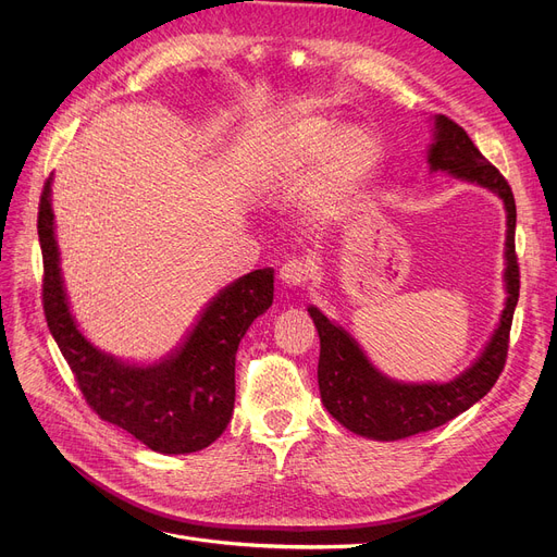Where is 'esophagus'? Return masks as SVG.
<instances>
[{"mask_svg":"<svg viewBox=\"0 0 557 557\" xmlns=\"http://www.w3.org/2000/svg\"><path fill=\"white\" fill-rule=\"evenodd\" d=\"M307 275H309V263L302 259H290V261L282 263V269H280V282L290 288L300 286L307 280Z\"/></svg>","mask_w":557,"mask_h":557,"instance_id":"obj_1","label":"esophagus"}]
</instances>
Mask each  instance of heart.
<instances>
[{
  "mask_svg": "<svg viewBox=\"0 0 557 557\" xmlns=\"http://www.w3.org/2000/svg\"><path fill=\"white\" fill-rule=\"evenodd\" d=\"M376 164V141L363 128H338L311 116L280 135L263 156L257 185L261 191H298L319 171L311 189L318 216L334 214L368 181Z\"/></svg>",
  "mask_w": 557,
  "mask_h": 557,
  "instance_id": "1",
  "label": "heart"
}]
</instances>
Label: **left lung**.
<instances>
[{"label": "left lung", "mask_w": 557, "mask_h": 557, "mask_svg": "<svg viewBox=\"0 0 557 557\" xmlns=\"http://www.w3.org/2000/svg\"><path fill=\"white\" fill-rule=\"evenodd\" d=\"M431 171H447L454 178L476 183L499 196L506 205V307L483 355L454 382L447 384H399L379 372L359 343L318 307L309 315L320 336L318 386L320 397L334 420L357 435L372 441H401V437L443 426L474 406L496 384L508 357L512 313L519 300V263L515 252L517 208L508 181L490 164L456 122L437 114L433 122V144L429 146Z\"/></svg>", "instance_id": "left-lung-1"}]
</instances>
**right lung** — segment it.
Segmentation results:
<instances>
[{"instance_id":"add662e5","label":"right lung","mask_w":557,"mask_h":557,"mask_svg":"<svg viewBox=\"0 0 557 557\" xmlns=\"http://www.w3.org/2000/svg\"><path fill=\"white\" fill-rule=\"evenodd\" d=\"M38 237L47 327L92 411L158 454L210 447L232 418L239 343L252 320L273 305V269L252 271L225 286L171 357L135 366L101 352L74 323L53 232L51 178L40 194Z\"/></svg>"}]
</instances>
